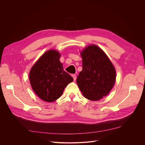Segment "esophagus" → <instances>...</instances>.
I'll use <instances>...</instances> for the list:
<instances>
[{
    "label": "esophagus",
    "mask_w": 145,
    "mask_h": 145,
    "mask_svg": "<svg viewBox=\"0 0 145 145\" xmlns=\"http://www.w3.org/2000/svg\"><path fill=\"white\" fill-rule=\"evenodd\" d=\"M72 77H73L74 81H76V76L75 75V74H72Z\"/></svg>",
    "instance_id": "1"
}]
</instances>
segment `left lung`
<instances>
[{
    "label": "left lung",
    "mask_w": 145,
    "mask_h": 145,
    "mask_svg": "<svg viewBox=\"0 0 145 145\" xmlns=\"http://www.w3.org/2000/svg\"><path fill=\"white\" fill-rule=\"evenodd\" d=\"M82 71L77 83L87 99L97 101L111 91L116 80L114 66L103 50L95 44L88 45L80 51Z\"/></svg>",
    "instance_id": "left-lung-1"
}]
</instances>
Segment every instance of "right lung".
Wrapping results in <instances>:
<instances>
[{
  "mask_svg": "<svg viewBox=\"0 0 145 145\" xmlns=\"http://www.w3.org/2000/svg\"><path fill=\"white\" fill-rule=\"evenodd\" d=\"M57 50L46 51L31 68L29 79L33 90L46 102H52L62 95L73 78L63 70Z\"/></svg>",
  "mask_w": 145,
  "mask_h": 145,
  "instance_id": "obj_1",
  "label": "right lung"
}]
</instances>
